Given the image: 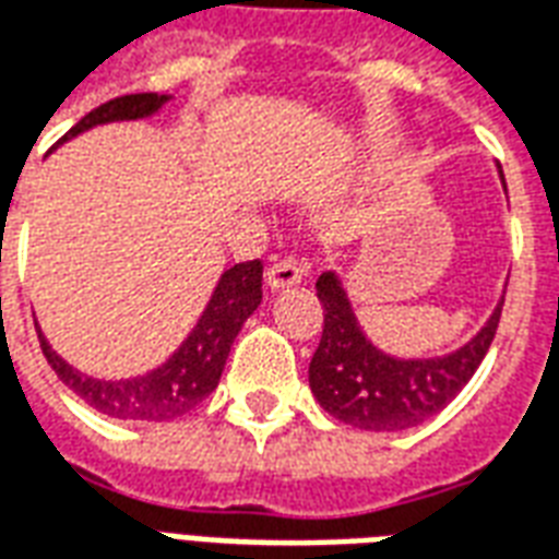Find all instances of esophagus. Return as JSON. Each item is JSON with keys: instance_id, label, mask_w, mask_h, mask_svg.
Segmentation results:
<instances>
[{"instance_id": "esophagus-1", "label": "esophagus", "mask_w": 559, "mask_h": 559, "mask_svg": "<svg viewBox=\"0 0 559 559\" xmlns=\"http://www.w3.org/2000/svg\"><path fill=\"white\" fill-rule=\"evenodd\" d=\"M299 281H302V266L293 257H284V260L266 269V284L272 290H284V287H293Z\"/></svg>"}]
</instances>
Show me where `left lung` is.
<instances>
[{
	"label": "left lung",
	"mask_w": 559,
	"mask_h": 559,
	"mask_svg": "<svg viewBox=\"0 0 559 559\" xmlns=\"http://www.w3.org/2000/svg\"><path fill=\"white\" fill-rule=\"evenodd\" d=\"M317 299L323 305V335L308 365L311 392L329 416L377 433L404 431L443 411L476 374L503 311L500 299L488 323L455 353L395 359L365 338L335 272L317 278Z\"/></svg>",
	"instance_id": "obj_1"
}]
</instances>
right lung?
<instances>
[{"label":"right lung","instance_id":"obj_1","mask_svg":"<svg viewBox=\"0 0 559 559\" xmlns=\"http://www.w3.org/2000/svg\"><path fill=\"white\" fill-rule=\"evenodd\" d=\"M164 104H167V95H158V92L122 95V98H114L83 116L62 140L78 138L80 131H90L104 122L146 119V116L158 114ZM260 287H263L260 260H248V263H236L227 269L209 299L206 311L197 320L194 332L182 341V347L160 368L143 377H131V380H95L90 374H80L62 356H56L53 347L41 335V329H38L41 350L56 377L71 392H78L90 407L122 421H170L194 411L209 392H215L233 341L263 299Z\"/></svg>","mask_w":559,"mask_h":559}]
</instances>
